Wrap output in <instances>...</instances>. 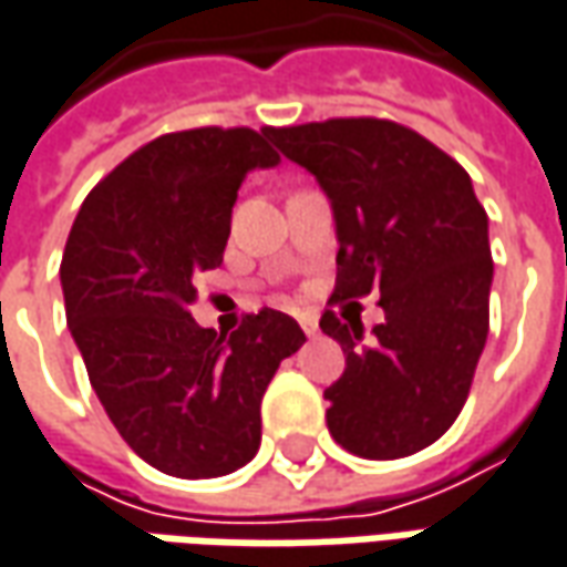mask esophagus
I'll return each instance as SVG.
<instances>
[{
    "mask_svg": "<svg viewBox=\"0 0 567 567\" xmlns=\"http://www.w3.org/2000/svg\"><path fill=\"white\" fill-rule=\"evenodd\" d=\"M301 329L310 339H317V336H320V320H317V313H301Z\"/></svg>",
    "mask_w": 567,
    "mask_h": 567,
    "instance_id": "34e87169",
    "label": "esophagus"
}]
</instances>
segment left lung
I'll list each match as a JSON object with an SVG mask.
<instances>
[{"mask_svg": "<svg viewBox=\"0 0 567 567\" xmlns=\"http://www.w3.org/2000/svg\"><path fill=\"white\" fill-rule=\"evenodd\" d=\"M266 134L332 204L339 257L329 303L380 291L385 313L373 336H363L361 317L322 313L320 329L344 351V373L322 392L329 433L361 458L414 455L461 414L489 332L493 257L471 175L389 118Z\"/></svg>", "mask_w": 567, "mask_h": 567, "instance_id": "1", "label": "left lung"}]
</instances>
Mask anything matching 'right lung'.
<instances>
[{
  "mask_svg": "<svg viewBox=\"0 0 567 567\" xmlns=\"http://www.w3.org/2000/svg\"><path fill=\"white\" fill-rule=\"evenodd\" d=\"M269 127L172 131L87 194L62 254L74 344L122 440L168 477H223L260 449V401L307 339L264 307L223 336L190 317L194 279L223 264L231 206L279 163Z\"/></svg>",
  "mask_w": 567,
  "mask_h": 567,
  "instance_id": "right-lung-1",
  "label": "right lung"
}]
</instances>
